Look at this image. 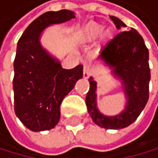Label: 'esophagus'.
<instances>
[{
	"instance_id": "34e87169",
	"label": "esophagus",
	"mask_w": 158,
	"mask_h": 158,
	"mask_svg": "<svg viewBox=\"0 0 158 158\" xmlns=\"http://www.w3.org/2000/svg\"><path fill=\"white\" fill-rule=\"evenodd\" d=\"M93 74V69H92V67L88 65V64H86L84 65V68H83V76H84V78H89L90 76H92Z\"/></svg>"
}]
</instances>
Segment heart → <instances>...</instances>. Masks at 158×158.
<instances>
[{"label":"heart","instance_id":"b5f03b06","mask_svg":"<svg viewBox=\"0 0 158 158\" xmlns=\"http://www.w3.org/2000/svg\"><path fill=\"white\" fill-rule=\"evenodd\" d=\"M103 31V27L100 25H87L80 32V38L83 41L88 42L97 38Z\"/></svg>","mask_w":158,"mask_h":158}]
</instances>
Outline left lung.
<instances>
[{
  "label": "left lung",
  "mask_w": 158,
  "mask_h": 158,
  "mask_svg": "<svg viewBox=\"0 0 158 158\" xmlns=\"http://www.w3.org/2000/svg\"><path fill=\"white\" fill-rule=\"evenodd\" d=\"M111 19L118 29L126 24L116 17ZM99 57L113 68L115 75L123 80L127 102L126 110L115 117H107L99 112L96 104L97 83L89 78L90 89L86 105L93 122L107 130H119L129 127L138 119L149 97L150 69L148 49L140 34L131 28L121 31L103 48Z\"/></svg>",
  "instance_id": "obj_1"
}]
</instances>
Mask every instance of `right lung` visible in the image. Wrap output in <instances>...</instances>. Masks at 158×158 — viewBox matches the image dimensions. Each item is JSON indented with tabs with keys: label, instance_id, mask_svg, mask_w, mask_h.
<instances>
[{
	"label": "right lung",
	"instance_id": "right-lung-1",
	"mask_svg": "<svg viewBox=\"0 0 158 158\" xmlns=\"http://www.w3.org/2000/svg\"><path fill=\"white\" fill-rule=\"evenodd\" d=\"M74 18L68 10L47 11L28 25L18 42L13 80L15 112L32 131H47L58 124L62 101L83 77V65L63 69L39 43L46 27Z\"/></svg>",
	"mask_w": 158,
	"mask_h": 158
}]
</instances>
